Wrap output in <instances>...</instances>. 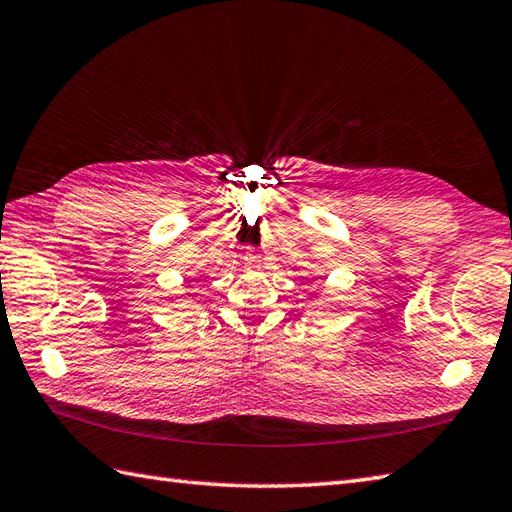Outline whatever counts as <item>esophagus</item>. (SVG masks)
I'll list each match as a JSON object with an SVG mask.
<instances>
[{"label":"esophagus","instance_id":"esophagus-1","mask_svg":"<svg viewBox=\"0 0 512 512\" xmlns=\"http://www.w3.org/2000/svg\"><path fill=\"white\" fill-rule=\"evenodd\" d=\"M244 259H246V264H259V262H262V257L255 255V253H248Z\"/></svg>","mask_w":512,"mask_h":512}]
</instances>
